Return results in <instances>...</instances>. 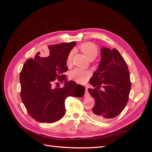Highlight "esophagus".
I'll use <instances>...</instances> for the list:
<instances>
[{
  "instance_id": "34e87169",
  "label": "esophagus",
  "mask_w": 152,
  "mask_h": 152,
  "mask_svg": "<svg viewBox=\"0 0 152 152\" xmlns=\"http://www.w3.org/2000/svg\"><path fill=\"white\" fill-rule=\"evenodd\" d=\"M84 95L86 96H89V93H88V89H87V88H85V94H84Z\"/></svg>"
}]
</instances>
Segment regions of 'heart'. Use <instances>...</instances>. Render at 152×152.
<instances>
[{
  "mask_svg": "<svg viewBox=\"0 0 152 152\" xmlns=\"http://www.w3.org/2000/svg\"><path fill=\"white\" fill-rule=\"evenodd\" d=\"M80 49L87 56V57L90 59H94L98 54V49L97 46L93 43H85L81 45L80 47ZM74 55V51L71 50L68 54L66 58L67 65H70L72 64V58ZM91 75V73L89 70H84L80 68H74L71 70L69 73V77L74 81L78 83H84Z\"/></svg>",
  "mask_w": 152,
  "mask_h": 152,
  "instance_id": "heart-1",
  "label": "heart"
}]
</instances>
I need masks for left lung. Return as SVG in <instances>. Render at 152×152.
<instances>
[{"instance_id": "8db88e82", "label": "left lung", "mask_w": 152, "mask_h": 152, "mask_svg": "<svg viewBox=\"0 0 152 152\" xmlns=\"http://www.w3.org/2000/svg\"><path fill=\"white\" fill-rule=\"evenodd\" d=\"M101 54L99 67L90 80L94 88H88V91L96 102L91 116L105 121L117 117L125 107L131 82L126 62L117 49L103 47Z\"/></svg>"}]
</instances>
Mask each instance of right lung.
I'll return each mask as SVG.
<instances>
[{
    "mask_svg": "<svg viewBox=\"0 0 152 152\" xmlns=\"http://www.w3.org/2000/svg\"><path fill=\"white\" fill-rule=\"evenodd\" d=\"M76 42L48 45L49 54L46 57L37 53L29 58L20 74V96L27 111L35 121L51 123L60 120L65 114L66 98L81 97L84 88L74 81L66 82L64 72L68 70L66 58ZM56 81H65L62 88H53Z\"/></svg>",
    "mask_w": 152,
    "mask_h": 152,
    "instance_id": "right-lung-1",
    "label": "right lung"
}]
</instances>
